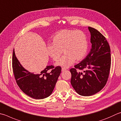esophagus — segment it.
<instances>
[{"mask_svg":"<svg viewBox=\"0 0 121 121\" xmlns=\"http://www.w3.org/2000/svg\"><path fill=\"white\" fill-rule=\"evenodd\" d=\"M65 70H66V69H65V68H62V69H61V70H62V72L65 71Z\"/></svg>","mask_w":121,"mask_h":121,"instance_id":"esophagus-1","label":"esophagus"}]
</instances>
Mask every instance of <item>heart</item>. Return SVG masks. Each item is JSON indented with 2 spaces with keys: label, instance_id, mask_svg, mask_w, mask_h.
<instances>
[{
  "label": "heart",
  "instance_id": "1",
  "mask_svg": "<svg viewBox=\"0 0 121 121\" xmlns=\"http://www.w3.org/2000/svg\"><path fill=\"white\" fill-rule=\"evenodd\" d=\"M53 43L48 45L49 56L54 61L61 58L56 65L69 68L76 61L85 58L88 50V40L85 33L80 30H62L56 33L53 38Z\"/></svg>",
  "mask_w": 121,
  "mask_h": 121
}]
</instances>
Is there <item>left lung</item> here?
Here are the masks:
<instances>
[{
	"label": "left lung",
	"mask_w": 121,
	"mask_h": 121,
	"mask_svg": "<svg viewBox=\"0 0 121 121\" xmlns=\"http://www.w3.org/2000/svg\"><path fill=\"white\" fill-rule=\"evenodd\" d=\"M88 30L91 35V51L70 70L72 86L79 95L83 96L94 95L104 87L111 65L110 47L106 38L95 28L88 27Z\"/></svg>",
	"instance_id": "8db88e82"
}]
</instances>
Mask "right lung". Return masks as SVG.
Returning <instances> with one entry per match:
<instances>
[{
	"mask_svg": "<svg viewBox=\"0 0 121 121\" xmlns=\"http://www.w3.org/2000/svg\"><path fill=\"white\" fill-rule=\"evenodd\" d=\"M12 67L17 84L24 93L36 99L51 95L61 71L60 66L48 65L39 73L30 72L23 67L13 50Z\"/></svg>",
	"mask_w": 121,
	"mask_h": 121,
	"instance_id": "obj_1",
	"label": "right lung"
}]
</instances>
